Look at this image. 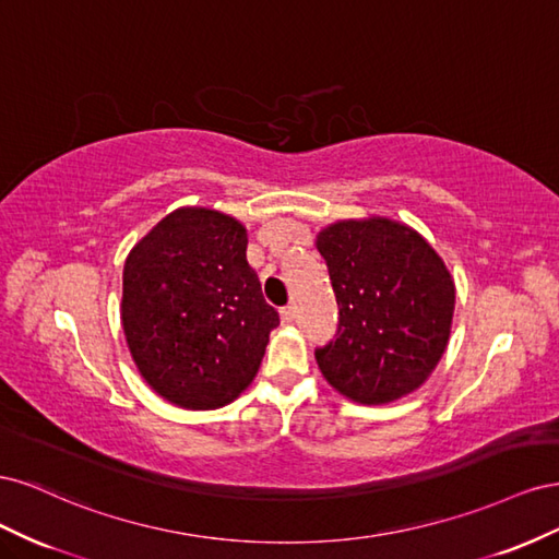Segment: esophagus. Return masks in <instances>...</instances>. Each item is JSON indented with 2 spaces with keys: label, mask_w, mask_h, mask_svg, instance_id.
<instances>
[{
  "label": "esophagus",
  "mask_w": 559,
  "mask_h": 559,
  "mask_svg": "<svg viewBox=\"0 0 559 559\" xmlns=\"http://www.w3.org/2000/svg\"><path fill=\"white\" fill-rule=\"evenodd\" d=\"M280 317H282L284 324H292L294 317H296V310H294L292 306H286V308H282V310H280Z\"/></svg>",
  "instance_id": "obj_1"
}]
</instances>
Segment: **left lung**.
<instances>
[{
    "instance_id": "1",
    "label": "left lung",
    "mask_w": 559,
    "mask_h": 559,
    "mask_svg": "<svg viewBox=\"0 0 559 559\" xmlns=\"http://www.w3.org/2000/svg\"><path fill=\"white\" fill-rule=\"evenodd\" d=\"M337 300L335 341L314 352L343 396L382 405L415 392L450 341L454 282L411 226L384 216L335 222L317 235Z\"/></svg>"
}]
</instances>
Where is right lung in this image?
I'll list each match as a JSON object with an SVG mask.
<instances>
[{
	"label": "right lung",
	"instance_id": "add662e5",
	"mask_svg": "<svg viewBox=\"0 0 559 559\" xmlns=\"http://www.w3.org/2000/svg\"><path fill=\"white\" fill-rule=\"evenodd\" d=\"M121 321L156 394L179 408L214 411L257 378L280 314L247 263L238 218L179 207L128 253Z\"/></svg>",
	"mask_w": 559,
	"mask_h": 559
}]
</instances>
